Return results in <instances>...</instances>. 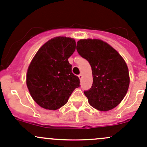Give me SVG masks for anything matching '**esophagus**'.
<instances>
[{
	"label": "esophagus",
	"mask_w": 147,
	"mask_h": 147,
	"mask_svg": "<svg viewBox=\"0 0 147 147\" xmlns=\"http://www.w3.org/2000/svg\"><path fill=\"white\" fill-rule=\"evenodd\" d=\"M82 77H83V75L81 74H80L79 75H78V78H79V79H81V78H82Z\"/></svg>",
	"instance_id": "34e87169"
}]
</instances>
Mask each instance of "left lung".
<instances>
[{"label": "left lung", "instance_id": "left-lung-1", "mask_svg": "<svg viewBox=\"0 0 147 147\" xmlns=\"http://www.w3.org/2000/svg\"><path fill=\"white\" fill-rule=\"evenodd\" d=\"M76 50L89 62L92 70V86L84 91L90 105L101 111L115 108L126 96L130 82L125 61L99 39H81L77 42Z\"/></svg>", "mask_w": 147, "mask_h": 147}]
</instances>
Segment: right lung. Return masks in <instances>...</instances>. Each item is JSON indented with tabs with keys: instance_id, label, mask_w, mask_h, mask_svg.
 <instances>
[{
	"instance_id": "1",
	"label": "right lung",
	"mask_w": 147,
	"mask_h": 147,
	"mask_svg": "<svg viewBox=\"0 0 147 147\" xmlns=\"http://www.w3.org/2000/svg\"><path fill=\"white\" fill-rule=\"evenodd\" d=\"M75 49L74 39L59 36L44 43L32 59L26 84L33 99L42 108H61L80 86L79 78L72 73L68 61Z\"/></svg>"
}]
</instances>
